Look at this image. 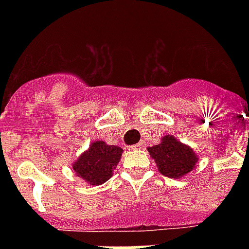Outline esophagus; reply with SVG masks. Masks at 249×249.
Segmentation results:
<instances>
[{"label": "esophagus", "mask_w": 249, "mask_h": 249, "mask_svg": "<svg viewBox=\"0 0 249 249\" xmlns=\"http://www.w3.org/2000/svg\"><path fill=\"white\" fill-rule=\"evenodd\" d=\"M144 147V142H140V143H137V144H133L132 150H142V148Z\"/></svg>", "instance_id": "1"}]
</instances>
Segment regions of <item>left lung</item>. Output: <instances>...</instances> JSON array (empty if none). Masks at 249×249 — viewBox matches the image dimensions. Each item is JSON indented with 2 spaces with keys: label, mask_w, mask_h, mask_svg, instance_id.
Masks as SVG:
<instances>
[{
  "label": "left lung",
  "mask_w": 249,
  "mask_h": 249,
  "mask_svg": "<svg viewBox=\"0 0 249 249\" xmlns=\"http://www.w3.org/2000/svg\"><path fill=\"white\" fill-rule=\"evenodd\" d=\"M148 152L158 164L160 173L169 178L183 177L193 170L197 161L193 150L172 136L163 137L161 143L150 147Z\"/></svg>",
  "instance_id": "obj_1"
}]
</instances>
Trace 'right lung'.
<instances>
[{"mask_svg":"<svg viewBox=\"0 0 249 249\" xmlns=\"http://www.w3.org/2000/svg\"><path fill=\"white\" fill-rule=\"evenodd\" d=\"M121 154L123 148L119 146H109L103 141H97L73 164V170L90 185H102L112 177Z\"/></svg>","mask_w":249,"mask_h":249,"instance_id":"add662e5","label":"right lung"}]
</instances>
